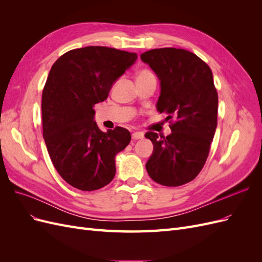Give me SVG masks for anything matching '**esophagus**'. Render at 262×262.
Here are the masks:
<instances>
[{
  "mask_svg": "<svg viewBox=\"0 0 262 262\" xmlns=\"http://www.w3.org/2000/svg\"><path fill=\"white\" fill-rule=\"evenodd\" d=\"M144 138V133L143 132H133L132 133V139L133 140H140Z\"/></svg>",
  "mask_w": 262,
  "mask_h": 262,
  "instance_id": "obj_1",
  "label": "esophagus"
}]
</instances>
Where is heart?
Returning <instances> with one entry per match:
<instances>
[{
    "mask_svg": "<svg viewBox=\"0 0 262 262\" xmlns=\"http://www.w3.org/2000/svg\"><path fill=\"white\" fill-rule=\"evenodd\" d=\"M147 75H153V74L150 73L149 71H147V70H142V71H140V72H139L138 77H141V76H147Z\"/></svg>",
    "mask_w": 262,
    "mask_h": 262,
    "instance_id": "obj_1",
    "label": "heart"
}]
</instances>
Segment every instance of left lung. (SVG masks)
Returning <instances> with one entry per match:
<instances>
[{
  "label": "left lung",
  "mask_w": 262,
  "mask_h": 262,
  "mask_svg": "<svg viewBox=\"0 0 262 262\" xmlns=\"http://www.w3.org/2000/svg\"><path fill=\"white\" fill-rule=\"evenodd\" d=\"M161 86L158 113L175 119L171 133H145L153 143L146 170L155 182L178 187L193 180L207 161L217 125L219 97L207 63L192 52L161 48L141 54Z\"/></svg>",
  "instance_id": "8db88e82"
}]
</instances>
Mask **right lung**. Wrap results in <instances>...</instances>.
Segmentation results:
<instances>
[{
    "mask_svg": "<svg viewBox=\"0 0 262 262\" xmlns=\"http://www.w3.org/2000/svg\"><path fill=\"white\" fill-rule=\"evenodd\" d=\"M137 59V53L92 46L61 55L50 70L41 101L43 139L60 176L82 191L107 186L117 154L130 143L121 126L102 132L93 107L107 99Z\"/></svg>",
    "mask_w": 262,
    "mask_h": 262,
    "instance_id": "obj_1",
    "label": "right lung"
}]
</instances>
